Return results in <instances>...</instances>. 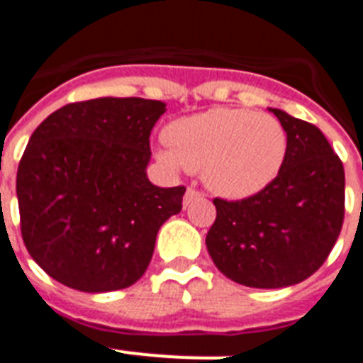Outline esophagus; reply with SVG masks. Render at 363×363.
Segmentation results:
<instances>
[{"label": "esophagus", "instance_id": "obj_1", "mask_svg": "<svg viewBox=\"0 0 363 363\" xmlns=\"http://www.w3.org/2000/svg\"><path fill=\"white\" fill-rule=\"evenodd\" d=\"M199 197H203L201 191H197L196 188H188L186 194H184V207H188L194 199H199Z\"/></svg>", "mask_w": 363, "mask_h": 363}]
</instances>
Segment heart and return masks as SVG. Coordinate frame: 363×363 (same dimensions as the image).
Listing matches in <instances>:
<instances>
[{"mask_svg": "<svg viewBox=\"0 0 363 363\" xmlns=\"http://www.w3.org/2000/svg\"><path fill=\"white\" fill-rule=\"evenodd\" d=\"M156 158L169 172H201L214 194L250 197L270 186L287 158V132L270 113L212 108L167 125Z\"/></svg>", "mask_w": 363, "mask_h": 363, "instance_id": "b5f03b06", "label": "heart"}]
</instances>
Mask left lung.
Here are the masks:
<instances>
[{
	"label": "left lung",
	"instance_id": "obj_1",
	"mask_svg": "<svg viewBox=\"0 0 363 363\" xmlns=\"http://www.w3.org/2000/svg\"><path fill=\"white\" fill-rule=\"evenodd\" d=\"M287 132L278 179L240 201L214 199L216 222L205 244L218 270L246 287L304 281L326 261L345 214V172L325 134L287 111L268 108Z\"/></svg>",
	"mask_w": 363,
	"mask_h": 363
}]
</instances>
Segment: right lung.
I'll return each instance as SVG.
<instances>
[{
  "mask_svg": "<svg viewBox=\"0 0 363 363\" xmlns=\"http://www.w3.org/2000/svg\"><path fill=\"white\" fill-rule=\"evenodd\" d=\"M164 111L160 100L104 96L59 108L31 134L16 175L20 228L55 281L110 293L145 274L158 229L186 191L147 177L149 135Z\"/></svg>",
  "mask_w": 363,
  "mask_h": 363,
  "instance_id": "right-lung-1",
  "label": "right lung"
}]
</instances>
